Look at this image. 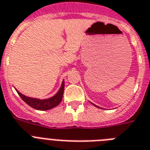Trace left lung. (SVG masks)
<instances>
[{
  "label": "left lung",
  "mask_w": 150,
  "mask_h": 150,
  "mask_svg": "<svg viewBox=\"0 0 150 150\" xmlns=\"http://www.w3.org/2000/svg\"><path fill=\"white\" fill-rule=\"evenodd\" d=\"M93 105H94V106L97 107V108H99V107H98V106H97V105H95V104H93Z\"/></svg>",
  "instance_id": "left-lung-1"
}]
</instances>
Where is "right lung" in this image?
Instances as JSON below:
<instances>
[{
  "mask_svg": "<svg viewBox=\"0 0 150 150\" xmlns=\"http://www.w3.org/2000/svg\"><path fill=\"white\" fill-rule=\"evenodd\" d=\"M64 87H65V85H64L63 81L62 83L61 88L57 92V94H55L53 97H52L50 98L45 99V100L29 98V97H26L22 94L21 92H19L17 89H16V91L20 95V97L22 98V100L28 104L29 106L34 108L36 110H46L55 108V107L57 106L58 104H59V103L62 101V96H63Z\"/></svg>",
  "mask_w": 150,
  "mask_h": 150,
  "instance_id": "obj_1",
  "label": "right lung"
}]
</instances>
